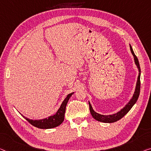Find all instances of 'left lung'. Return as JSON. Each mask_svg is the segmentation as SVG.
I'll return each instance as SVG.
<instances>
[{
  "label": "left lung",
  "mask_w": 151,
  "mask_h": 151,
  "mask_svg": "<svg viewBox=\"0 0 151 151\" xmlns=\"http://www.w3.org/2000/svg\"><path fill=\"white\" fill-rule=\"evenodd\" d=\"M129 47H130L131 52L134 56L135 63L136 65H137L139 70V75L138 77L137 83H136V87L135 92H134V94L133 95V97H132V99L126 105V106L124 107V109H122L121 111H119V112L117 113H115V114L110 115H101L96 113L93 110V109H92V106L90 105L89 102V108H90V113H91V115L92 117H93L94 119L97 120V121L103 122V123H113L118 121V120L121 119L123 117H124V116L128 113V111L131 109L132 106H133L134 104L136 103V101H137V100L138 99L139 95H140V64H139L138 58L136 56L135 54H134L131 45H129Z\"/></svg>",
  "instance_id": "obj_1"
}]
</instances>
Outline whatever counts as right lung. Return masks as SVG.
Listing matches in <instances>:
<instances>
[{"instance_id": "add662e5", "label": "right lung", "mask_w": 151, "mask_h": 151, "mask_svg": "<svg viewBox=\"0 0 151 151\" xmlns=\"http://www.w3.org/2000/svg\"><path fill=\"white\" fill-rule=\"evenodd\" d=\"M72 94L73 93L69 94L68 96H67L66 98L65 99L63 102L62 103L61 106H60L59 110L57 111L56 114L52 116H50L49 117L40 120H32L27 119V118L24 117V116H22L30 124H32V126H34V127H38V128L50 129L53 128V127L59 126V125H61L63 122L67 104H68L69 99Z\"/></svg>"}]
</instances>
